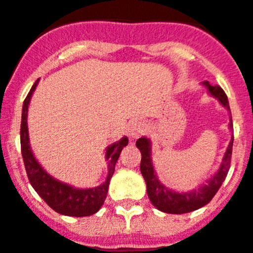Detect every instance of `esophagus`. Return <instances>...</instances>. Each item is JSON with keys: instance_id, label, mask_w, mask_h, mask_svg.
I'll use <instances>...</instances> for the list:
<instances>
[{"instance_id": "esophagus-1", "label": "esophagus", "mask_w": 253, "mask_h": 253, "mask_svg": "<svg viewBox=\"0 0 253 253\" xmlns=\"http://www.w3.org/2000/svg\"><path fill=\"white\" fill-rule=\"evenodd\" d=\"M146 129L145 122L141 121V120H137V121H133L129 126V136L133 138L138 137L140 134H142Z\"/></svg>"}]
</instances>
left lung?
<instances>
[{
  "label": "left lung",
  "mask_w": 253,
  "mask_h": 253,
  "mask_svg": "<svg viewBox=\"0 0 253 253\" xmlns=\"http://www.w3.org/2000/svg\"><path fill=\"white\" fill-rule=\"evenodd\" d=\"M205 84L209 88L210 93L216 98H218L219 102L222 103L231 112L225 91L219 86H212L209 81L205 82ZM230 127L232 128V119L230 121ZM136 146L140 148L141 155H142L140 169L146 181V185H147L148 198L151 200L153 206L156 209H159L160 211L166 212V213L181 214L201 209L205 205L209 204L213 198V196L216 195L217 191L219 190L222 182L225 181L226 176H227L228 169H230L233 140L230 141V145H228L225 157H223L222 165L219 167L218 172L207 182V185L202 186L198 190L183 193H178L169 190L159 181V178L156 176L155 169H153L152 160H151L150 141L146 137H141L136 141Z\"/></svg>",
  "instance_id": "8db88e82"
}]
</instances>
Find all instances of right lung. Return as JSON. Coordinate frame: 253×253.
I'll return each mask as SVG.
<instances>
[{
    "mask_svg": "<svg viewBox=\"0 0 253 253\" xmlns=\"http://www.w3.org/2000/svg\"><path fill=\"white\" fill-rule=\"evenodd\" d=\"M39 80L34 84L32 88L28 92L27 97L23 101L22 120H21V153H22L23 164H25L27 177L30 183L37 193L43 198V201L51 207L53 211L65 216L84 217L96 213L106 200L108 192L110 180L115 172L116 162L119 160L122 148L127 146L128 138L124 137L119 142L113 143L106 151V160L108 161V174L102 185L94 188L79 190L72 186L60 182L49 176L35 159L28 143L27 129V111L31 96L36 88Z\"/></svg>",
    "mask_w": 253,
    "mask_h": 253,
    "instance_id": "1",
    "label": "right lung"
}]
</instances>
